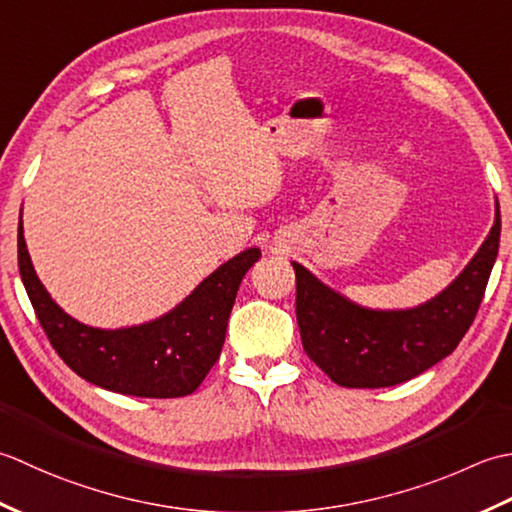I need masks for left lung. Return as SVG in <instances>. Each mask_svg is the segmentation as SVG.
<instances>
[{
    "mask_svg": "<svg viewBox=\"0 0 512 512\" xmlns=\"http://www.w3.org/2000/svg\"><path fill=\"white\" fill-rule=\"evenodd\" d=\"M502 216L460 276L440 294L409 309L362 307L322 283L300 263L296 318L302 347L329 378L349 389L395 387L451 356L473 325L499 252Z\"/></svg>",
    "mask_w": 512,
    "mask_h": 512,
    "instance_id": "left-lung-1",
    "label": "left lung"
}]
</instances>
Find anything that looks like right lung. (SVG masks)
<instances>
[{"instance_id":"obj_1","label":"right lung","mask_w":512,"mask_h":512,"mask_svg":"<svg viewBox=\"0 0 512 512\" xmlns=\"http://www.w3.org/2000/svg\"><path fill=\"white\" fill-rule=\"evenodd\" d=\"M17 258L41 327L79 378L134 398H181L198 389L221 356L236 291L260 249L249 247L229 258L168 314L121 329L83 325L52 300L30 260L22 218Z\"/></svg>"}]
</instances>
